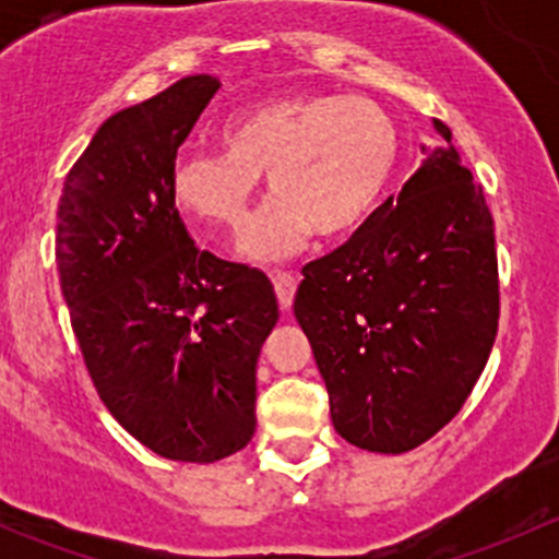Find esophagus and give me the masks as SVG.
I'll return each mask as SVG.
<instances>
[{"label":"esophagus","instance_id":"esophagus-1","mask_svg":"<svg viewBox=\"0 0 559 559\" xmlns=\"http://www.w3.org/2000/svg\"><path fill=\"white\" fill-rule=\"evenodd\" d=\"M273 286H275V297H278V306L284 308H292V300H295V292H297V281L292 273H284V270H275L273 275Z\"/></svg>","mask_w":559,"mask_h":559}]
</instances>
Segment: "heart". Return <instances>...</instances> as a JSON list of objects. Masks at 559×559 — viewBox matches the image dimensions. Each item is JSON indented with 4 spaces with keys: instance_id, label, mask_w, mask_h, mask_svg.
Returning a JSON list of instances; mask_svg holds the SVG:
<instances>
[{
    "instance_id": "b5f03b06",
    "label": "heart",
    "mask_w": 559,
    "mask_h": 559,
    "mask_svg": "<svg viewBox=\"0 0 559 559\" xmlns=\"http://www.w3.org/2000/svg\"><path fill=\"white\" fill-rule=\"evenodd\" d=\"M218 143L216 154L178 156L173 202L207 227L240 233L264 175L275 200L240 243L253 262L297 251L311 233H354L384 194L397 154L392 118L354 94L267 99L224 121Z\"/></svg>"
}]
</instances>
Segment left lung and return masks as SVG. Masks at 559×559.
<instances>
[{"mask_svg": "<svg viewBox=\"0 0 559 559\" xmlns=\"http://www.w3.org/2000/svg\"><path fill=\"white\" fill-rule=\"evenodd\" d=\"M397 197L302 267L295 297L337 436L376 454L430 441L476 386L498 335V253L484 189L452 129Z\"/></svg>", "mask_w": 559, "mask_h": 559, "instance_id": "8db88e82", "label": "left lung"}]
</instances>
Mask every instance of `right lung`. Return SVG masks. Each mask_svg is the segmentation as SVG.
Listing matches in <instances>:
<instances>
[{"mask_svg":"<svg viewBox=\"0 0 559 559\" xmlns=\"http://www.w3.org/2000/svg\"><path fill=\"white\" fill-rule=\"evenodd\" d=\"M189 75L112 112L67 173L56 264L88 376L112 419L165 460L240 452L257 430V359L278 321L273 284L200 251L170 175L218 92Z\"/></svg>","mask_w":559,"mask_h":559,"instance_id":"obj_1","label":"right lung"}]
</instances>
